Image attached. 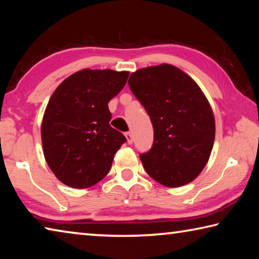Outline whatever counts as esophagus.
Masks as SVG:
<instances>
[{
  "label": "esophagus",
  "mask_w": 259,
  "mask_h": 259,
  "mask_svg": "<svg viewBox=\"0 0 259 259\" xmlns=\"http://www.w3.org/2000/svg\"><path fill=\"white\" fill-rule=\"evenodd\" d=\"M125 138H126V142H128V144H133V142H134L133 134H131V133H125Z\"/></svg>",
  "instance_id": "34e87169"
}]
</instances>
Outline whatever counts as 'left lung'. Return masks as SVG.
I'll return each instance as SVG.
<instances>
[{"label":"left lung","instance_id":"8db88e82","mask_svg":"<svg viewBox=\"0 0 259 259\" xmlns=\"http://www.w3.org/2000/svg\"><path fill=\"white\" fill-rule=\"evenodd\" d=\"M134 95L154 129L150 151L140 155L144 169L166 187H181L199 176L211 154L214 116L203 91L170 64L140 68L129 77Z\"/></svg>","mask_w":259,"mask_h":259}]
</instances>
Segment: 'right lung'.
Here are the masks:
<instances>
[{
  "mask_svg": "<svg viewBox=\"0 0 259 259\" xmlns=\"http://www.w3.org/2000/svg\"><path fill=\"white\" fill-rule=\"evenodd\" d=\"M129 72L84 68L57 87L43 115V154L51 171L73 188L95 185L111 170L125 137L109 125L108 103Z\"/></svg>",
  "mask_w": 259,
  "mask_h": 259,
  "instance_id": "right-lung-1",
  "label": "right lung"
}]
</instances>
